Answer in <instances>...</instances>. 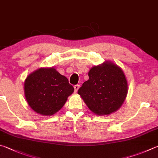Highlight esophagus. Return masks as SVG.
<instances>
[{
    "mask_svg": "<svg viewBox=\"0 0 158 158\" xmlns=\"http://www.w3.org/2000/svg\"><path fill=\"white\" fill-rule=\"evenodd\" d=\"M74 92H75V93H77V91H78V90H79V85H75L74 86Z\"/></svg>",
    "mask_w": 158,
    "mask_h": 158,
    "instance_id": "34e87169",
    "label": "esophagus"
}]
</instances>
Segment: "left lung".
Returning a JSON list of instances; mask_svg holds the SVG:
<instances>
[{
  "label": "left lung",
  "mask_w": 158,
  "mask_h": 158,
  "mask_svg": "<svg viewBox=\"0 0 158 158\" xmlns=\"http://www.w3.org/2000/svg\"><path fill=\"white\" fill-rule=\"evenodd\" d=\"M88 76L78 90L88 108L97 115H108L118 110L128 93V82L122 68L106 61L92 68Z\"/></svg>",
  "instance_id": "left-lung-1"
}]
</instances>
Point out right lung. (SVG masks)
<instances>
[{"label":"right lung","mask_w":158,"mask_h":158,"mask_svg":"<svg viewBox=\"0 0 158 158\" xmlns=\"http://www.w3.org/2000/svg\"><path fill=\"white\" fill-rule=\"evenodd\" d=\"M73 92L74 88L68 79L53 67L39 68L30 73L24 82L28 105L44 116L52 115L58 112Z\"/></svg>","instance_id":"add662e5"}]
</instances>
